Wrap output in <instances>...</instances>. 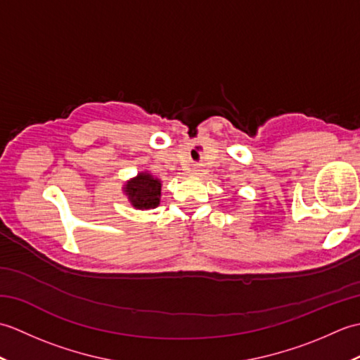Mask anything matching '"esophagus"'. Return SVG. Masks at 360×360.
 Returning <instances> with one entry per match:
<instances>
[{
	"label": "esophagus",
	"instance_id": "esophagus-1",
	"mask_svg": "<svg viewBox=\"0 0 360 360\" xmlns=\"http://www.w3.org/2000/svg\"><path fill=\"white\" fill-rule=\"evenodd\" d=\"M192 172H193L195 174H202V172H204V165H202V164H193V167H192Z\"/></svg>",
	"mask_w": 360,
	"mask_h": 360
}]
</instances>
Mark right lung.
<instances>
[{"mask_svg":"<svg viewBox=\"0 0 360 360\" xmlns=\"http://www.w3.org/2000/svg\"><path fill=\"white\" fill-rule=\"evenodd\" d=\"M125 192L134 209H155L160 198V181L148 173H141L137 178L127 182Z\"/></svg>","mask_w":360,"mask_h":360,"instance_id":"obj_1","label":"right lung"}]
</instances>
